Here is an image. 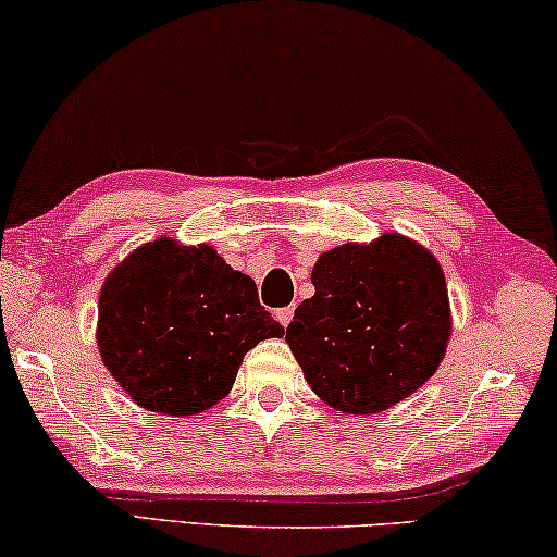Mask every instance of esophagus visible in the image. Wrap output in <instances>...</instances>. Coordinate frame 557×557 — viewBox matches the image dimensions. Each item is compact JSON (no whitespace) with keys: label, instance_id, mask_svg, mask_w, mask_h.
Listing matches in <instances>:
<instances>
[{"label":"esophagus","instance_id":"obj_1","mask_svg":"<svg viewBox=\"0 0 557 557\" xmlns=\"http://www.w3.org/2000/svg\"><path fill=\"white\" fill-rule=\"evenodd\" d=\"M275 314H277V320H280L282 326H289V322H293L295 310H293V307H282V310H277Z\"/></svg>","mask_w":557,"mask_h":557}]
</instances>
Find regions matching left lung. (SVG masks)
Wrapping results in <instances>:
<instances>
[{"mask_svg": "<svg viewBox=\"0 0 557 557\" xmlns=\"http://www.w3.org/2000/svg\"><path fill=\"white\" fill-rule=\"evenodd\" d=\"M312 285L285 339L326 406L359 417L386 411L436 374L451 307L426 247L399 233L344 243L320 255Z\"/></svg>", "mask_w": 557, "mask_h": 557, "instance_id": "1", "label": "left lung"}]
</instances>
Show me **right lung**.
I'll use <instances>...</instances> for the list:
<instances>
[{"label":"right lung","mask_w":557,"mask_h":557,"mask_svg":"<svg viewBox=\"0 0 557 557\" xmlns=\"http://www.w3.org/2000/svg\"><path fill=\"white\" fill-rule=\"evenodd\" d=\"M282 334L255 280L206 243L140 245L99 295L103 367L140 409L165 417H196L225 399L247 351Z\"/></svg>","instance_id":"1"}]
</instances>
